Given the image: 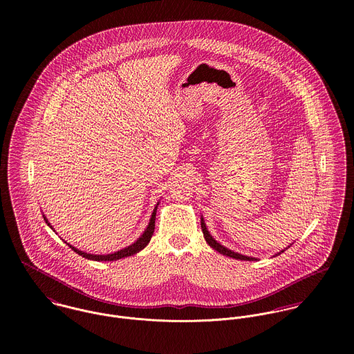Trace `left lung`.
<instances>
[{
    "label": "left lung",
    "mask_w": 354,
    "mask_h": 354,
    "mask_svg": "<svg viewBox=\"0 0 354 354\" xmlns=\"http://www.w3.org/2000/svg\"><path fill=\"white\" fill-rule=\"evenodd\" d=\"M202 232L203 236H204V239H205V241H207V244L212 248V250H215V251H218L219 253H222V254H225V256H229V257H233V259H237V260H256L254 257H250V256H244V254H241V253L233 252V251H230V250H227L226 247H223V245H221L216 240H214L212 239V236L209 234V232L207 230V227H205V223H204V219L202 218ZM281 252H285V250L283 251H281ZM279 252V253H281ZM278 253V254H279Z\"/></svg>",
    "instance_id": "left-lung-1"
}]
</instances>
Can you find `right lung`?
Listing matches in <instances>:
<instances>
[{"instance_id": "obj_1", "label": "right lung", "mask_w": 354, "mask_h": 354, "mask_svg": "<svg viewBox=\"0 0 354 354\" xmlns=\"http://www.w3.org/2000/svg\"><path fill=\"white\" fill-rule=\"evenodd\" d=\"M156 207H158V204L155 205V208H153V211H152L150 223H149L147 229L145 230V233H143V234H142V236H140V237L136 240V243H133L132 245H129V247H127V248H124V250H121V251H117V252L114 253H109V254H93V253H87L83 252V251H79L77 248H75V247L69 245L66 241H65V243L69 245V248H72V251H73V252H76L77 254H80V256L86 257V259H90V260H95V261H113V260H118V259H122V257H128V256H131V254H135V253L140 252L143 248H146V247H147V244L150 243L152 234H153V229H155V215H156ZM44 219L46 221L48 226H50V223H49V221H48V218H46L45 215H44ZM51 229H53V227H51Z\"/></svg>"}]
</instances>
